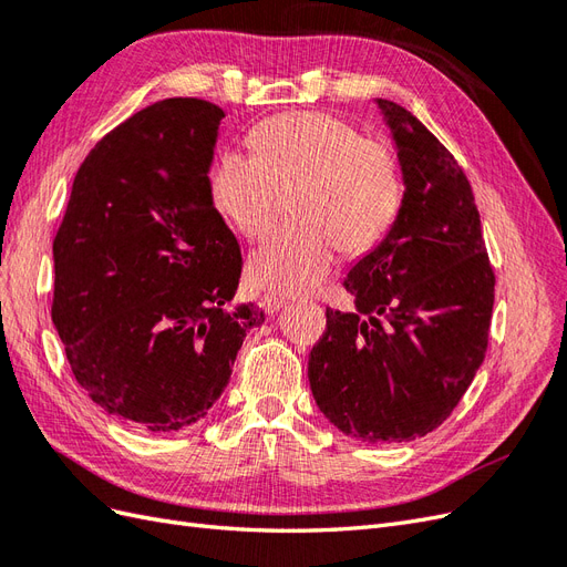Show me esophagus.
<instances>
[{"label": "esophagus", "instance_id": "obj_1", "mask_svg": "<svg viewBox=\"0 0 567 567\" xmlns=\"http://www.w3.org/2000/svg\"><path fill=\"white\" fill-rule=\"evenodd\" d=\"M284 307H286V300H281V298H277V296H265V298H262V310H265L269 317L281 312Z\"/></svg>", "mask_w": 567, "mask_h": 567}]
</instances>
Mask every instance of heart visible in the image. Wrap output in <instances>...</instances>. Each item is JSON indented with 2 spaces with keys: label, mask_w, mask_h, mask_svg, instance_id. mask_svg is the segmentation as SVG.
<instances>
[{
  "label": "heart",
  "mask_w": 567,
  "mask_h": 567,
  "mask_svg": "<svg viewBox=\"0 0 567 567\" xmlns=\"http://www.w3.org/2000/svg\"><path fill=\"white\" fill-rule=\"evenodd\" d=\"M252 156L227 151L213 167L215 208L248 238H265L288 210L296 219L250 257L255 286L274 296L317 290L338 260L373 248L404 196L402 167L383 136H359L321 111L269 117L250 136Z\"/></svg>",
  "instance_id": "b5f03b06"
}]
</instances>
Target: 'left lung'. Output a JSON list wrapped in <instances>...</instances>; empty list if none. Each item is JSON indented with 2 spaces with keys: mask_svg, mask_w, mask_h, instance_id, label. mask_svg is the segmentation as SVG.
Segmentation results:
<instances>
[{
  "mask_svg": "<svg viewBox=\"0 0 567 567\" xmlns=\"http://www.w3.org/2000/svg\"><path fill=\"white\" fill-rule=\"evenodd\" d=\"M398 151L404 196L390 231L350 267L352 312L326 310L310 388L340 433L367 444L423 437L483 364L494 271L471 184L433 132L375 99Z\"/></svg>",
  "mask_w": 567,
  "mask_h": 567,
  "instance_id": "left-lung-1",
  "label": "left lung"
}]
</instances>
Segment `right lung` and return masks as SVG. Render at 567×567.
I'll use <instances>...</instances> for the list:
<instances>
[{
	"mask_svg": "<svg viewBox=\"0 0 567 567\" xmlns=\"http://www.w3.org/2000/svg\"><path fill=\"white\" fill-rule=\"evenodd\" d=\"M221 117L165 99L117 125L80 165L54 238L51 319L75 381L151 433L208 414L265 321L234 302L241 250L208 177Z\"/></svg>",
	"mask_w": 567,
	"mask_h": 567,
	"instance_id": "right-lung-1",
	"label": "right lung"
}]
</instances>
